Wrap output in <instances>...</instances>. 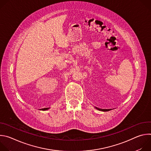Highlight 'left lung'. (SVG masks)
<instances>
[{"label":"left lung","instance_id":"8db88e82","mask_svg":"<svg viewBox=\"0 0 151 151\" xmlns=\"http://www.w3.org/2000/svg\"><path fill=\"white\" fill-rule=\"evenodd\" d=\"M96 109H97V110H99V111H103V112H107V111H111V110H112V109H100V108H99V107H94Z\"/></svg>","mask_w":151,"mask_h":151}]
</instances>
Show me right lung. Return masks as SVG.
Here are the masks:
<instances>
[{"label": "right lung", "mask_w": 151, "mask_h": 151, "mask_svg": "<svg viewBox=\"0 0 151 151\" xmlns=\"http://www.w3.org/2000/svg\"><path fill=\"white\" fill-rule=\"evenodd\" d=\"M50 108V107H46V108H42V109H40L39 110H40V111H47V110H48Z\"/></svg>", "instance_id": "obj_1"}]
</instances>
